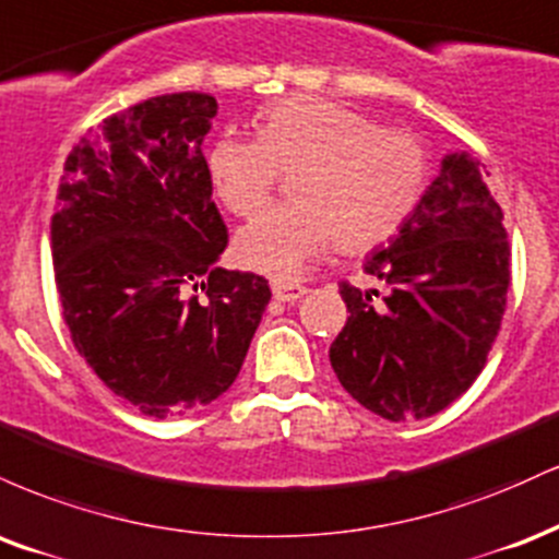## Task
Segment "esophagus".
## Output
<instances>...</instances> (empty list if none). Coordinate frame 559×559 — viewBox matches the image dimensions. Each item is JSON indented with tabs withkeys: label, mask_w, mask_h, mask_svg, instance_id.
<instances>
[{
	"label": "esophagus",
	"mask_w": 559,
	"mask_h": 559,
	"mask_svg": "<svg viewBox=\"0 0 559 559\" xmlns=\"http://www.w3.org/2000/svg\"><path fill=\"white\" fill-rule=\"evenodd\" d=\"M272 293L280 304H295L298 298H304V295L308 293V287L293 285V282H274Z\"/></svg>",
	"instance_id": "34e87169"
}]
</instances>
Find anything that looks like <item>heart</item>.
I'll list each match as a JSON object with an SVG mask.
<instances>
[{"label": "heart", "mask_w": 559, "mask_h": 559, "mask_svg": "<svg viewBox=\"0 0 559 559\" xmlns=\"http://www.w3.org/2000/svg\"><path fill=\"white\" fill-rule=\"evenodd\" d=\"M255 135L222 133L206 151V177L222 206L253 216L280 173H293L290 203L266 209L235 238L242 266L295 280L340 242L366 251L397 233L429 173L418 135L324 96H290L261 111Z\"/></svg>", "instance_id": "heart-1"}]
</instances>
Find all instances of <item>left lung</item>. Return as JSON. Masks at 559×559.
<instances>
[{
    "instance_id": "1",
    "label": "left lung",
    "mask_w": 559,
    "mask_h": 559,
    "mask_svg": "<svg viewBox=\"0 0 559 559\" xmlns=\"http://www.w3.org/2000/svg\"><path fill=\"white\" fill-rule=\"evenodd\" d=\"M474 156L448 154L390 246L366 272L390 295L340 285L347 317L330 347L340 384L386 421L429 418L476 382L510 287L502 209ZM377 295V290H373Z\"/></svg>"
}]
</instances>
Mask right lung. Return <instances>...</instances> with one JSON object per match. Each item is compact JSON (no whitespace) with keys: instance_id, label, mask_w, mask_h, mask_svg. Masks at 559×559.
Listing matches in <instances>:
<instances>
[{"instance_id":"1","label":"right lung","mask_w":559,"mask_h":559,"mask_svg":"<svg viewBox=\"0 0 559 559\" xmlns=\"http://www.w3.org/2000/svg\"><path fill=\"white\" fill-rule=\"evenodd\" d=\"M214 115L216 98L195 91L146 98L83 135L59 182L64 324L143 416H186L227 392L272 298L259 274L216 266L227 227L201 151Z\"/></svg>"}]
</instances>
